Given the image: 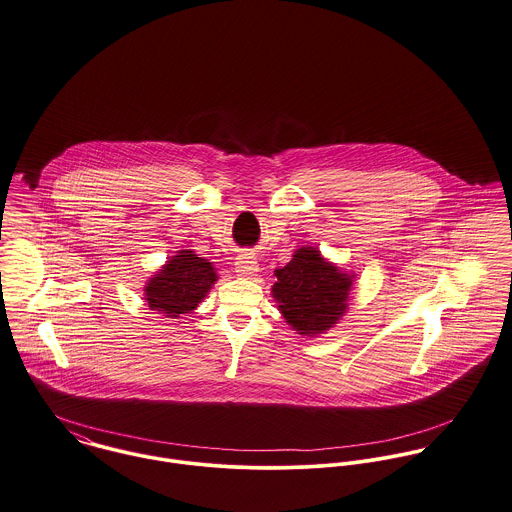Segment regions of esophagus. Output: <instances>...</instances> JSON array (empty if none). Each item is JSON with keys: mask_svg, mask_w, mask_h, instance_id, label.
Instances as JSON below:
<instances>
[{"mask_svg": "<svg viewBox=\"0 0 512 512\" xmlns=\"http://www.w3.org/2000/svg\"><path fill=\"white\" fill-rule=\"evenodd\" d=\"M235 273H237V277H241V279H251V277H255L257 273H259V263H257V257L253 255V253H241V255H237V259H235Z\"/></svg>", "mask_w": 512, "mask_h": 512, "instance_id": "34e87169", "label": "esophagus"}]
</instances>
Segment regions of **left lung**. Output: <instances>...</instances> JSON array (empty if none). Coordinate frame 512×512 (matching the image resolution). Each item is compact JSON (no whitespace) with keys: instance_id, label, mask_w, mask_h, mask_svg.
I'll use <instances>...</instances> for the list:
<instances>
[{"instance_id":"8db88e82","label":"left lung","mask_w":512,"mask_h":512,"mask_svg":"<svg viewBox=\"0 0 512 512\" xmlns=\"http://www.w3.org/2000/svg\"><path fill=\"white\" fill-rule=\"evenodd\" d=\"M275 277L271 294L286 324L300 336L316 338L347 312L355 273L328 261L318 247L302 245L283 269H275Z\"/></svg>"}]
</instances>
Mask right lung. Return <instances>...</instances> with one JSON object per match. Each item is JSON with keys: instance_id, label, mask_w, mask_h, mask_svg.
<instances>
[{"instance_id": "add662e5", "label": "right lung", "mask_w": 512, "mask_h": 512, "mask_svg": "<svg viewBox=\"0 0 512 512\" xmlns=\"http://www.w3.org/2000/svg\"><path fill=\"white\" fill-rule=\"evenodd\" d=\"M218 281L216 267L192 249H180L145 284V302L165 318L192 312Z\"/></svg>"}]
</instances>
